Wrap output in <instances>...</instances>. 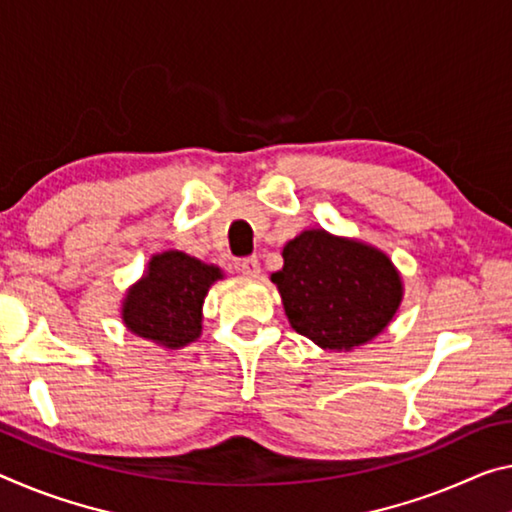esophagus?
<instances>
[{
	"mask_svg": "<svg viewBox=\"0 0 512 512\" xmlns=\"http://www.w3.org/2000/svg\"><path fill=\"white\" fill-rule=\"evenodd\" d=\"M239 271L246 275V278H257L259 275V259L257 257H246V259H241L239 262Z\"/></svg>",
	"mask_w": 512,
	"mask_h": 512,
	"instance_id": "34e87169",
	"label": "esophagus"
}]
</instances>
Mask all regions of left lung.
Wrapping results in <instances>:
<instances>
[{
    "label": "left lung",
    "instance_id": "8db88e82",
    "mask_svg": "<svg viewBox=\"0 0 512 512\" xmlns=\"http://www.w3.org/2000/svg\"><path fill=\"white\" fill-rule=\"evenodd\" d=\"M273 273L285 314L298 335L326 351L371 342L394 319L403 282L383 250L326 230H305L282 250Z\"/></svg>",
    "mask_w": 512,
    "mask_h": 512
}]
</instances>
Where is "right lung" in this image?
Returning <instances> with one entry per match:
<instances>
[{
	"mask_svg": "<svg viewBox=\"0 0 512 512\" xmlns=\"http://www.w3.org/2000/svg\"><path fill=\"white\" fill-rule=\"evenodd\" d=\"M221 278L218 266L182 250L152 255L148 271L125 294L123 323L134 335L173 351L196 342L202 332V303Z\"/></svg>",
	"mask_w": 512,
	"mask_h": 512,
	"instance_id": "1",
	"label": "right lung"
}]
</instances>
